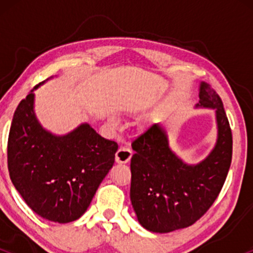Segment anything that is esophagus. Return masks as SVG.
Returning a JSON list of instances; mask_svg holds the SVG:
<instances>
[{
  "label": "esophagus",
  "instance_id": "obj_1",
  "mask_svg": "<svg viewBox=\"0 0 253 253\" xmlns=\"http://www.w3.org/2000/svg\"><path fill=\"white\" fill-rule=\"evenodd\" d=\"M130 157H132V151L127 149V147L121 146L120 149L117 151V153H115V161H117V163L119 164H125L127 163V162H129Z\"/></svg>",
  "mask_w": 253,
  "mask_h": 253
}]
</instances>
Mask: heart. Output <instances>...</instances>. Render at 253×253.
Listing matches in <instances>:
<instances>
[{
	"label": "heart",
	"mask_w": 253,
	"mask_h": 253,
	"mask_svg": "<svg viewBox=\"0 0 253 253\" xmlns=\"http://www.w3.org/2000/svg\"><path fill=\"white\" fill-rule=\"evenodd\" d=\"M108 123L112 127H117L118 126V123H117V120H115V119H109Z\"/></svg>",
	"instance_id": "1"
}]
</instances>
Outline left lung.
Here are the masks:
<instances>
[{
  "label": "left lung",
  "mask_w": 253,
  "mask_h": 253,
  "mask_svg": "<svg viewBox=\"0 0 253 253\" xmlns=\"http://www.w3.org/2000/svg\"><path fill=\"white\" fill-rule=\"evenodd\" d=\"M196 108L215 112L217 136L210 155L187 164L171 150L162 124H153L132 143L130 202L147 231L169 233L185 228L206 213L219 195L232 161V132L221 98L206 82L200 83Z\"/></svg>",
  "instance_id": "8db88e82"
}]
</instances>
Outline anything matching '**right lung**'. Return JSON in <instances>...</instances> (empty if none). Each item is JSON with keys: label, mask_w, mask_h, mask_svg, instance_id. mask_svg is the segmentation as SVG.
<instances>
[{"label": "right lung", "mask_w": 253, "mask_h": 253, "mask_svg": "<svg viewBox=\"0 0 253 253\" xmlns=\"http://www.w3.org/2000/svg\"><path fill=\"white\" fill-rule=\"evenodd\" d=\"M46 81L34 86L14 113L8 170L32 211L50 221L66 223L88 210L114 164L118 144L102 138L89 124L64 135L43 128L34 112V90Z\"/></svg>", "instance_id": "obj_1"}]
</instances>
